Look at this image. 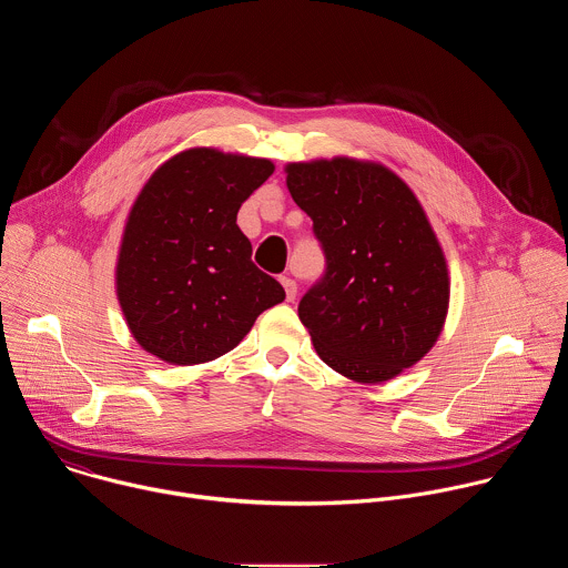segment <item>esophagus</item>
<instances>
[{
  "label": "esophagus",
  "instance_id": "1",
  "mask_svg": "<svg viewBox=\"0 0 568 568\" xmlns=\"http://www.w3.org/2000/svg\"><path fill=\"white\" fill-rule=\"evenodd\" d=\"M278 281H281V285L285 287V296H287V301H294V296H296V283H294L290 276H281Z\"/></svg>",
  "mask_w": 568,
  "mask_h": 568
}]
</instances>
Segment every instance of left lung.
Here are the masks:
<instances>
[{"label": "left lung", "mask_w": 568, "mask_h": 568, "mask_svg": "<svg viewBox=\"0 0 568 568\" xmlns=\"http://www.w3.org/2000/svg\"><path fill=\"white\" fill-rule=\"evenodd\" d=\"M287 189L326 258L298 303L318 357L364 384L423 359L443 331L449 276L412 189L346 156L290 164Z\"/></svg>", "instance_id": "1"}]
</instances>
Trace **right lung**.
I'll use <instances>...</instances> for the list:
<instances>
[{"label":"right lung","mask_w":568,"mask_h":568,"mask_svg":"<svg viewBox=\"0 0 568 568\" xmlns=\"http://www.w3.org/2000/svg\"><path fill=\"white\" fill-rule=\"evenodd\" d=\"M274 173L270 159L193 148L136 197L116 265V294L134 339L169 364L233 351L283 285L252 261L237 211Z\"/></svg>","instance_id":"right-lung-1"}]
</instances>
